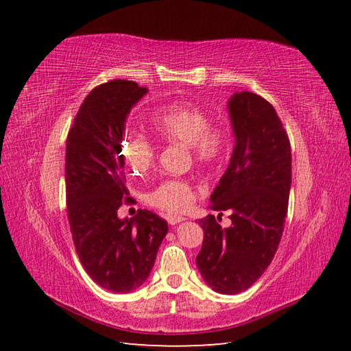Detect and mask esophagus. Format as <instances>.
Returning <instances> with one entry per match:
<instances>
[{
    "mask_svg": "<svg viewBox=\"0 0 351 351\" xmlns=\"http://www.w3.org/2000/svg\"><path fill=\"white\" fill-rule=\"evenodd\" d=\"M167 221H168L169 226H176V224H180V222L186 221V218L178 217V215H169V217H167Z\"/></svg>",
    "mask_w": 351,
    "mask_h": 351,
    "instance_id": "obj_1",
    "label": "esophagus"
}]
</instances>
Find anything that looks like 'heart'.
Masks as SVG:
<instances>
[{"label":"heart","instance_id":"b5f03b06","mask_svg":"<svg viewBox=\"0 0 351 351\" xmlns=\"http://www.w3.org/2000/svg\"><path fill=\"white\" fill-rule=\"evenodd\" d=\"M210 121L209 114L195 105L176 104L159 111L152 125L161 139L186 145L193 161L208 167L219 162L231 147L228 127ZM121 154L134 174L146 173L155 162V146L142 134H125ZM193 197L192 183L184 178H168L146 195V202L169 214H178L192 206Z\"/></svg>","mask_w":351,"mask_h":351}]
</instances>
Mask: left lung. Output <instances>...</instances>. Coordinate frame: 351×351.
<instances>
[{"instance_id": "obj_1", "label": "left lung", "mask_w": 351, "mask_h": 351, "mask_svg": "<svg viewBox=\"0 0 351 351\" xmlns=\"http://www.w3.org/2000/svg\"><path fill=\"white\" fill-rule=\"evenodd\" d=\"M227 108L236 145L210 195V209L219 215L230 210L232 226L222 229L214 215L199 221L204 243L196 267L212 290L239 294L258 281L278 249L291 187V149L267 99L241 90Z\"/></svg>"}]
</instances>
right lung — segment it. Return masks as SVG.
Here are the masks:
<instances>
[{
	"label": "right lung",
	"mask_w": 351,
	"mask_h": 351,
	"mask_svg": "<svg viewBox=\"0 0 351 351\" xmlns=\"http://www.w3.org/2000/svg\"><path fill=\"white\" fill-rule=\"evenodd\" d=\"M147 88L111 80L95 88L67 136L66 197L74 247L89 277L112 293L141 287L167 236V221L146 209L120 219L125 189L121 142L130 110Z\"/></svg>",
	"instance_id": "add662e5"
}]
</instances>
